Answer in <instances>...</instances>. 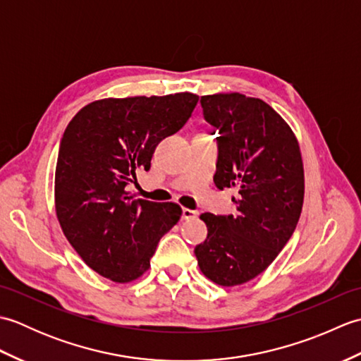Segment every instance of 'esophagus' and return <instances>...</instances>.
<instances>
[{"label": "esophagus", "instance_id": "obj_1", "mask_svg": "<svg viewBox=\"0 0 361 361\" xmlns=\"http://www.w3.org/2000/svg\"><path fill=\"white\" fill-rule=\"evenodd\" d=\"M195 216H197V212H195V211H192V209L183 208V211H181V217H183V220H190V219H194Z\"/></svg>", "mask_w": 361, "mask_h": 361}]
</instances>
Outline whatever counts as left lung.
I'll use <instances>...</instances> for the list:
<instances>
[{
    "label": "left lung",
    "mask_w": 361,
    "mask_h": 361,
    "mask_svg": "<svg viewBox=\"0 0 361 361\" xmlns=\"http://www.w3.org/2000/svg\"><path fill=\"white\" fill-rule=\"evenodd\" d=\"M217 128L216 186L234 188L237 214L200 219L208 237L194 252L202 273L224 287L267 270L293 234L304 202V167L295 133L270 105L240 93L200 99Z\"/></svg>",
    "instance_id": "obj_1"
}]
</instances>
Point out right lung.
<instances>
[{
    "label": "right lung",
    "instance_id": "right-lung-1",
    "mask_svg": "<svg viewBox=\"0 0 361 361\" xmlns=\"http://www.w3.org/2000/svg\"><path fill=\"white\" fill-rule=\"evenodd\" d=\"M198 96L101 99L75 114L60 142L56 212L71 247L113 282L140 278L157 245L181 217L175 203L133 200L126 188L149 171L166 136L186 124Z\"/></svg>",
    "mask_w": 361,
    "mask_h": 361
}]
</instances>
